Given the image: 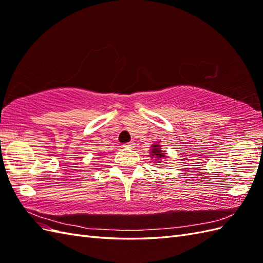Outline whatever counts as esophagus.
I'll use <instances>...</instances> for the list:
<instances>
[{
    "instance_id": "esophagus-1",
    "label": "esophagus",
    "mask_w": 263,
    "mask_h": 263,
    "mask_svg": "<svg viewBox=\"0 0 263 263\" xmlns=\"http://www.w3.org/2000/svg\"><path fill=\"white\" fill-rule=\"evenodd\" d=\"M134 145H136V143H134L133 141H131V142H129V143L124 144V146H126V148H134Z\"/></svg>"
}]
</instances>
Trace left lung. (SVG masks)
I'll return each mask as SVG.
<instances>
[{
  "instance_id": "1",
  "label": "left lung",
  "mask_w": 263,
  "mask_h": 263,
  "mask_svg": "<svg viewBox=\"0 0 263 263\" xmlns=\"http://www.w3.org/2000/svg\"><path fill=\"white\" fill-rule=\"evenodd\" d=\"M150 158L152 160V162H157L159 163V166H163V162L168 158L166 151H162L161 150V144H159L158 142H155L154 144H151V148H150ZM160 168V167H159Z\"/></svg>"
}]
</instances>
